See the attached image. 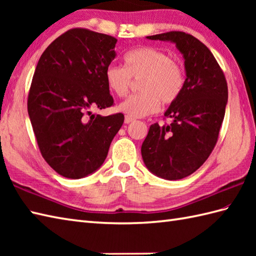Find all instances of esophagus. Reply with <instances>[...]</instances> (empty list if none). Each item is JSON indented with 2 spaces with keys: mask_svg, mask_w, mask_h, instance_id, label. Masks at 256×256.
<instances>
[{
  "mask_svg": "<svg viewBox=\"0 0 256 256\" xmlns=\"http://www.w3.org/2000/svg\"><path fill=\"white\" fill-rule=\"evenodd\" d=\"M133 121H134V118H133L132 116H125V118H124V122H125V123L128 124V123H131V122H133Z\"/></svg>",
  "mask_w": 256,
  "mask_h": 256,
  "instance_id": "1",
  "label": "esophagus"
}]
</instances>
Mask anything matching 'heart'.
Listing matches in <instances>:
<instances>
[{
	"mask_svg": "<svg viewBox=\"0 0 256 256\" xmlns=\"http://www.w3.org/2000/svg\"><path fill=\"white\" fill-rule=\"evenodd\" d=\"M125 67L116 64L106 69V81L114 94H128L133 79L139 80L140 94L131 96L118 108L132 118H143L156 112L162 104H172L182 94L186 74L180 62L154 47H140L124 57Z\"/></svg>",
	"mask_w": 256,
	"mask_h": 256,
	"instance_id": "heart-1",
	"label": "heart"
}]
</instances>
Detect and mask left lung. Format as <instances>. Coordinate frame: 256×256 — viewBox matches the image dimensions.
I'll return each instance as SVG.
<instances>
[{
	"label": "left lung",
	"mask_w": 256,
	"mask_h": 256,
	"mask_svg": "<svg viewBox=\"0 0 256 256\" xmlns=\"http://www.w3.org/2000/svg\"><path fill=\"white\" fill-rule=\"evenodd\" d=\"M148 38L175 42L184 58L187 78L184 91L165 112L172 122L152 124L140 148L152 172L177 180L197 170L218 142L228 84L214 56L192 35L172 30Z\"/></svg>",
	"instance_id": "1"
}]
</instances>
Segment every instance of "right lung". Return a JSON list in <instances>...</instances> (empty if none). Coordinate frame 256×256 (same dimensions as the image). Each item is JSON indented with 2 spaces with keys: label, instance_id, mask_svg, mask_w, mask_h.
Here are the masks:
<instances>
[{
  "label": "right lung",
  "instance_id": "1",
  "mask_svg": "<svg viewBox=\"0 0 256 256\" xmlns=\"http://www.w3.org/2000/svg\"><path fill=\"white\" fill-rule=\"evenodd\" d=\"M116 42L110 35L72 28L38 60L27 110L42 156L66 178L96 172L124 122L122 113H92L114 104L104 72L116 58Z\"/></svg>",
  "mask_w": 256,
  "mask_h": 256
}]
</instances>
